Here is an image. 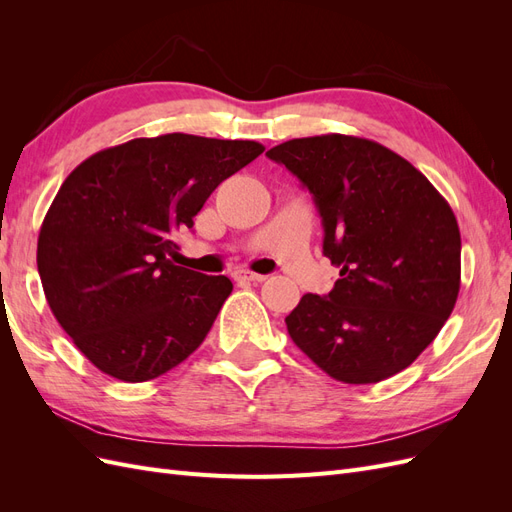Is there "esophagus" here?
Segmentation results:
<instances>
[{
	"label": "esophagus",
	"instance_id": "1",
	"mask_svg": "<svg viewBox=\"0 0 512 512\" xmlns=\"http://www.w3.org/2000/svg\"><path fill=\"white\" fill-rule=\"evenodd\" d=\"M232 277H235L237 282H254V284L267 280V275L252 273V271H235V273H232Z\"/></svg>",
	"mask_w": 512,
	"mask_h": 512
}]
</instances>
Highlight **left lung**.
<instances>
[{
	"label": "left lung",
	"mask_w": 512,
	"mask_h": 512,
	"mask_svg": "<svg viewBox=\"0 0 512 512\" xmlns=\"http://www.w3.org/2000/svg\"><path fill=\"white\" fill-rule=\"evenodd\" d=\"M267 156L314 196L322 252L339 267L329 294H303L286 316L292 342L339 382L399 374L436 339L457 301L453 209L421 170L367 138H292Z\"/></svg>",
	"instance_id": "left-lung-1"
}]
</instances>
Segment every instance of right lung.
<instances>
[{"label":"right lung","mask_w":512,"mask_h":512,"mask_svg":"<svg viewBox=\"0 0 512 512\" xmlns=\"http://www.w3.org/2000/svg\"><path fill=\"white\" fill-rule=\"evenodd\" d=\"M262 151L181 132L134 138L61 183L40 228L38 273L61 329L104 374L147 382L203 344L232 282L177 267L175 237Z\"/></svg>","instance_id":"1"}]
</instances>
